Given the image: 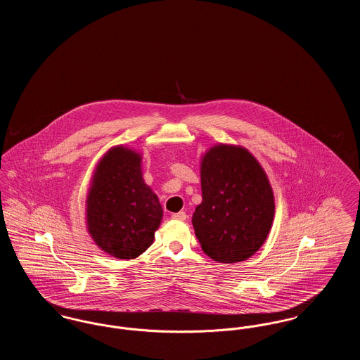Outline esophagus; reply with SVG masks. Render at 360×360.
<instances>
[{"label":"esophagus","instance_id":"34e87169","mask_svg":"<svg viewBox=\"0 0 360 360\" xmlns=\"http://www.w3.org/2000/svg\"><path fill=\"white\" fill-rule=\"evenodd\" d=\"M174 220H181V221H184V220H186V213L185 212H178V213H172V216Z\"/></svg>","mask_w":360,"mask_h":360}]
</instances>
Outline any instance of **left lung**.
<instances>
[{
    "label": "left lung",
    "instance_id": "1",
    "mask_svg": "<svg viewBox=\"0 0 360 360\" xmlns=\"http://www.w3.org/2000/svg\"><path fill=\"white\" fill-rule=\"evenodd\" d=\"M202 202L191 223L206 255L220 263L252 257L274 220V193L247 148L216 144L201 158Z\"/></svg>",
    "mask_w": 360,
    "mask_h": 360
}]
</instances>
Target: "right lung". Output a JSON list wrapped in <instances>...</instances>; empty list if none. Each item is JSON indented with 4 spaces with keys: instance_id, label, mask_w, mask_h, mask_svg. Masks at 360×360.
I'll return each mask as SVG.
<instances>
[{
    "instance_id": "obj_1",
    "label": "right lung",
    "mask_w": 360,
    "mask_h": 360,
    "mask_svg": "<svg viewBox=\"0 0 360 360\" xmlns=\"http://www.w3.org/2000/svg\"><path fill=\"white\" fill-rule=\"evenodd\" d=\"M163 209L146 185L141 155L124 146L100 159L86 198V224L94 243L117 259H135L155 239Z\"/></svg>"
}]
</instances>
